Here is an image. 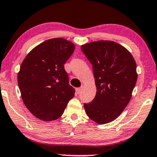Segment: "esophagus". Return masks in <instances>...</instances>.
I'll return each mask as SVG.
<instances>
[{"mask_svg":"<svg viewBox=\"0 0 157 157\" xmlns=\"http://www.w3.org/2000/svg\"><path fill=\"white\" fill-rule=\"evenodd\" d=\"M82 87H78V88L75 89V92H76L77 94H79L81 93V91H82Z\"/></svg>","mask_w":157,"mask_h":157,"instance_id":"obj_1","label":"esophagus"}]
</instances>
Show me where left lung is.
Returning <instances> with one entry per match:
<instances>
[{
    "label": "left lung",
    "instance_id": "obj_1",
    "mask_svg": "<svg viewBox=\"0 0 157 157\" xmlns=\"http://www.w3.org/2000/svg\"><path fill=\"white\" fill-rule=\"evenodd\" d=\"M81 48L92 64L97 87L95 98L84 104L86 114L98 124L112 122L132 97L138 78L136 60L125 47L110 40L85 43Z\"/></svg>",
    "mask_w": 157,
    "mask_h": 157
}]
</instances>
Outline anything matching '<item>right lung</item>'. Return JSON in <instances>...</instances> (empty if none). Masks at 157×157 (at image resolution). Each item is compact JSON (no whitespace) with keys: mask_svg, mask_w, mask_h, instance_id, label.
<instances>
[{"mask_svg":"<svg viewBox=\"0 0 157 157\" xmlns=\"http://www.w3.org/2000/svg\"><path fill=\"white\" fill-rule=\"evenodd\" d=\"M75 50L63 38L45 40L25 57L18 72L21 99L33 116L44 121L58 119L75 94L63 64Z\"/></svg>","mask_w":157,"mask_h":157,"instance_id":"add662e5","label":"right lung"}]
</instances>
